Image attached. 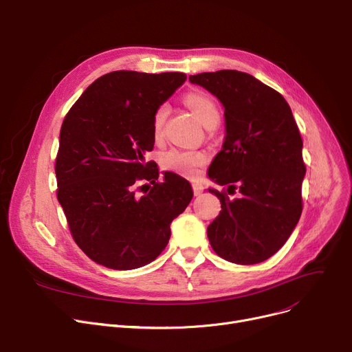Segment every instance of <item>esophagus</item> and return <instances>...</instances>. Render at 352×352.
I'll use <instances>...</instances> for the list:
<instances>
[{
    "label": "esophagus",
    "mask_w": 352,
    "mask_h": 352,
    "mask_svg": "<svg viewBox=\"0 0 352 352\" xmlns=\"http://www.w3.org/2000/svg\"><path fill=\"white\" fill-rule=\"evenodd\" d=\"M192 188H193V193H195V196H199V195H201V193H203V184H201V183L195 182V183L192 184Z\"/></svg>",
    "instance_id": "esophagus-1"
}]
</instances>
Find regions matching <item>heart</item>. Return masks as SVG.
<instances>
[{
  "instance_id": "b5f03b06",
  "label": "heart",
  "mask_w": 352,
  "mask_h": 352,
  "mask_svg": "<svg viewBox=\"0 0 352 352\" xmlns=\"http://www.w3.org/2000/svg\"><path fill=\"white\" fill-rule=\"evenodd\" d=\"M184 103L196 113L204 126L219 122L220 112L214 99L210 95L204 92H189L184 95ZM169 111L170 109L168 103H160L153 112L152 132L156 139H159L163 133V126L166 123ZM160 163L164 170L175 172L186 177H195L200 168L204 166L206 155L200 151L172 148L162 155Z\"/></svg>"
}]
</instances>
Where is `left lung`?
<instances>
[{
    "mask_svg": "<svg viewBox=\"0 0 352 352\" xmlns=\"http://www.w3.org/2000/svg\"><path fill=\"white\" fill-rule=\"evenodd\" d=\"M192 84L224 107L226 139L209 176L221 212L208 227L216 254L236 264H257L276 254L302 212V139L287 100L254 76L232 69L190 75ZM241 193L230 201L226 193Z\"/></svg>",
    "mask_w": 352,
    "mask_h": 352,
    "instance_id": "8db88e82",
    "label": "left lung"
}]
</instances>
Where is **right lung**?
<instances>
[{
	"mask_svg": "<svg viewBox=\"0 0 352 352\" xmlns=\"http://www.w3.org/2000/svg\"><path fill=\"white\" fill-rule=\"evenodd\" d=\"M186 80L182 72L113 71L98 78L62 122L56 197L72 239L95 263L133 270L168 245L170 223L193 197L190 183L144 155L155 109Z\"/></svg>",
	"mask_w": 352,
	"mask_h": 352,
	"instance_id": "right-lung-1",
	"label": "right lung"
}]
</instances>
